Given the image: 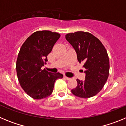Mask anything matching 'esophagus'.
Wrapping results in <instances>:
<instances>
[{"instance_id":"obj_1","label":"esophagus","mask_w":126,"mask_h":126,"mask_svg":"<svg viewBox=\"0 0 126 126\" xmlns=\"http://www.w3.org/2000/svg\"><path fill=\"white\" fill-rule=\"evenodd\" d=\"M64 78L65 79H67V80H70V79H71V78H69V77H67L66 76H64Z\"/></svg>"}]
</instances>
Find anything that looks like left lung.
<instances>
[{
    "label": "left lung",
    "mask_w": 126,
    "mask_h": 126,
    "mask_svg": "<svg viewBox=\"0 0 126 126\" xmlns=\"http://www.w3.org/2000/svg\"><path fill=\"white\" fill-rule=\"evenodd\" d=\"M65 38L74 47L79 63L86 69L84 81L77 79L78 85L71 90L82 98L95 96L107 81L110 63L107 50L98 38L88 32L68 33Z\"/></svg>",
    "instance_id": "8db88e82"
}]
</instances>
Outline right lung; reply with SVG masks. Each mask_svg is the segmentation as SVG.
<instances>
[{
  "mask_svg": "<svg viewBox=\"0 0 126 126\" xmlns=\"http://www.w3.org/2000/svg\"><path fill=\"white\" fill-rule=\"evenodd\" d=\"M60 36L55 32L38 31L29 36L20 48L16 61L17 78L23 90L33 99L49 96L55 81L63 78L59 73L54 74L41 69Z\"/></svg>",
  "mask_w": 126,
  "mask_h": 126,
  "instance_id": "obj_1",
  "label": "right lung"
}]
</instances>
